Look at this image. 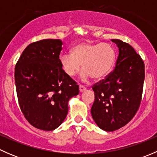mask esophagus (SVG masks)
<instances>
[{"instance_id":"obj_1","label":"esophagus","mask_w":157,"mask_h":157,"mask_svg":"<svg viewBox=\"0 0 157 157\" xmlns=\"http://www.w3.org/2000/svg\"><path fill=\"white\" fill-rule=\"evenodd\" d=\"M79 90H80V93H82V92L85 91V90H86V88L84 86H83V85H80V86H79Z\"/></svg>"}]
</instances>
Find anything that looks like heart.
<instances>
[{
  "label": "heart",
  "instance_id": "1",
  "mask_svg": "<svg viewBox=\"0 0 157 157\" xmlns=\"http://www.w3.org/2000/svg\"><path fill=\"white\" fill-rule=\"evenodd\" d=\"M115 52L106 43L81 42L71 49V53L61 55L60 64L64 74L73 77L83 67L81 79L92 77L96 80L105 78L112 72L115 63Z\"/></svg>",
  "mask_w": 157,
  "mask_h": 157
}]
</instances>
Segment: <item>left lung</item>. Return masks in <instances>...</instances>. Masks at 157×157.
Returning <instances> with one entry per match:
<instances>
[{
	"label": "left lung",
	"mask_w": 157,
	"mask_h": 157,
	"mask_svg": "<svg viewBox=\"0 0 157 157\" xmlns=\"http://www.w3.org/2000/svg\"><path fill=\"white\" fill-rule=\"evenodd\" d=\"M119 49L115 67L93 86L95 101L91 108L93 120L101 129L114 131L127 124L141 102L144 63L128 43L112 39Z\"/></svg>",
	"instance_id": "obj_1"
}]
</instances>
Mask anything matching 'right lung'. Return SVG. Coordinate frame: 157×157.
<instances>
[{"label": "right lung", "mask_w": 157, "mask_h": 157, "mask_svg": "<svg viewBox=\"0 0 157 157\" xmlns=\"http://www.w3.org/2000/svg\"><path fill=\"white\" fill-rule=\"evenodd\" d=\"M60 39L29 44L15 66V83L21 112L30 124L52 131L68 112V101L79 93V86L66 75L60 64Z\"/></svg>", "instance_id": "add662e5"}]
</instances>
